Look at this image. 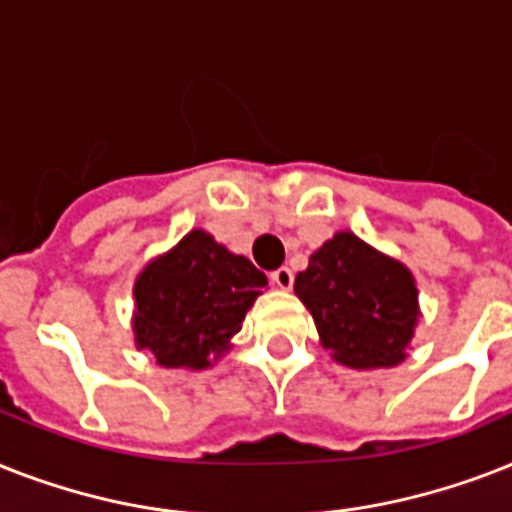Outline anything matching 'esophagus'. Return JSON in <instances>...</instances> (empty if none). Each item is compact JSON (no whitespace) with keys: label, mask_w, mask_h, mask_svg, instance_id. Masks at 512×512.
<instances>
[{"label":"esophagus","mask_w":512,"mask_h":512,"mask_svg":"<svg viewBox=\"0 0 512 512\" xmlns=\"http://www.w3.org/2000/svg\"><path fill=\"white\" fill-rule=\"evenodd\" d=\"M270 281L278 286V289H284V292H289L294 284V273L289 268H278L270 273Z\"/></svg>","instance_id":"esophagus-1"}]
</instances>
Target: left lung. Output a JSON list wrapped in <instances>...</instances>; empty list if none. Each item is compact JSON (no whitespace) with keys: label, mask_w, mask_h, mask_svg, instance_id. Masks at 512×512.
<instances>
[{"label":"left lung","mask_w":512,"mask_h":512,"mask_svg":"<svg viewBox=\"0 0 512 512\" xmlns=\"http://www.w3.org/2000/svg\"><path fill=\"white\" fill-rule=\"evenodd\" d=\"M294 292L336 363L368 371L407 357L421 315L413 273L350 231L310 255Z\"/></svg>","instance_id":"8db88e82"}]
</instances>
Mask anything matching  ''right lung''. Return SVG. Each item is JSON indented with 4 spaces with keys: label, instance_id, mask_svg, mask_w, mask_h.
<instances>
[{
    "label": "right lung",
    "instance_id": "right-lung-1",
    "mask_svg": "<svg viewBox=\"0 0 512 512\" xmlns=\"http://www.w3.org/2000/svg\"><path fill=\"white\" fill-rule=\"evenodd\" d=\"M263 286V270L194 228L136 278V347L162 368L202 371L228 350Z\"/></svg>",
    "mask_w": 512,
    "mask_h": 512
}]
</instances>
